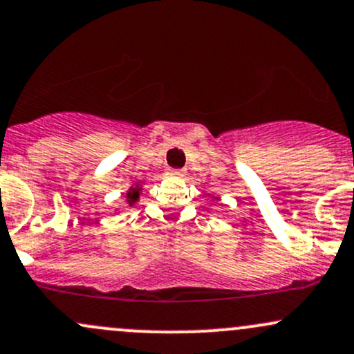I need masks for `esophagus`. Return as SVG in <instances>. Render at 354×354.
I'll return each instance as SVG.
<instances>
[{
    "instance_id": "34e87169",
    "label": "esophagus",
    "mask_w": 354,
    "mask_h": 354,
    "mask_svg": "<svg viewBox=\"0 0 354 354\" xmlns=\"http://www.w3.org/2000/svg\"><path fill=\"white\" fill-rule=\"evenodd\" d=\"M171 173L176 174V176H185V169H173Z\"/></svg>"
}]
</instances>
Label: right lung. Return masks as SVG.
<instances>
[{"label": "right lung", "instance_id": "1", "mask_svg": "<svg viewBox=\"0 0 354 354\" xmlns=\"http://www.w3.org/2000/svg\"><path fill=\"white\" fill-rule=\"evenodd\" d=\"M139 193H140V188L136 187V188H130L129 193H127V202L129 205H133V203L139 200Z\"/></svg>", "mask_w": 354, "mask_h": 354}]
</instances>
